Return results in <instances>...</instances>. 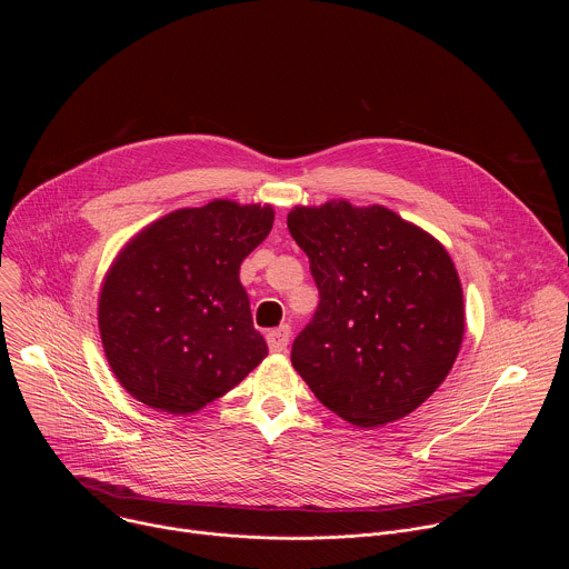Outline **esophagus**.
<instances>
[{
    "instance_id": "1",
    "label": "esophagus",
    "mask_w": 569,
    "mask_h": 569,
    "mask_svg": "<svg viewBox=\"0 0 569 569\" xmlns=\"http://www.w3.org/2000/svg\"><path fill=\"white\" fill-rule=\"evenodd\" d=\"M290 336H292V331H290L288 323H283V327H279V329H272V331L268 333L270 351L283 353V351L288 349V345H290Z\"/></svg>"
}]
</instances>
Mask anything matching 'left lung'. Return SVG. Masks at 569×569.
I'll return each instance as SVG.
<instances>
[{
	"label": "left lung",
	"mask_w": 569,
	"mask_h": 569,
	"mask_svg": "<svg viewBox=\"0 0 569 569\" xmlns=\"http://www.w3.org/2000/svg\"><path fill=\"white\" fill-rule=\"evenodd\" d=\"M288 229L319 290L292 342V367L321 405L358 428L408 417L446 380L463 340L450 254L380 204L295 207Z\"/></svg>",
	"instance_id": "8db88e82"
}]
</instances>
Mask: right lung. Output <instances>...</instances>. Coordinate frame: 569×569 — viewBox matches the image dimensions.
Segmentation results:
<instances>
[{
	"instance_id": "add662e5",
	"label": "right lung",
	"mask_w": 569,
	"mask_h": 569,
	"mask_svg": "<svg viewBox=\"0 0 569 569\" xmlns=\"http://www.w3.org/2000/svg\"><path fill=\"white\" fill-rule=\"evenodd\" d=\"M272 222L270 204L213 200L154 220L119 252L101 288L99 331L130 396L193 415L268 356L238 270Z\"/></svg>"
}]
</instances>
